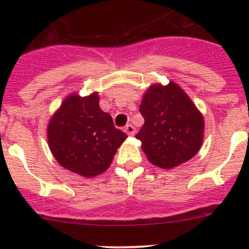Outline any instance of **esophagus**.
I'll return each mask as SVG.
<instances>
[{
    "label": "esophagus",
    "instance_id": "obj_1",
    "mask_svg": "<svg viewBox=\"0 0 249 249\" xmlns=\"http://www.w3.org/2000/svg\"><path fill=\"white\" fill-rule=\"evenodd\" d=\"M124 131L126 132V134L129 135V136H134V135H135V127L132 126L131 124H129V125H126V126H125Z\"/></svg>",
    "mask_w": 249,
    "mask_h": 249
}]
</instances>
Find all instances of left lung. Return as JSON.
Listing matches in <instances>:
<instances>
[{
	"instance_id": "left-lung-1",
	"label": "left lung",
	"mask_w": 249,
	"mask_h": 249,
	"mask_svg": "<svg viewBox=\"0 0 249 249\" xmlns=\"http://www.w3.org/2000/svg\"><path fill=\"white\" fill-rule=\"evenodd\" d=\"M140 112L144 118L136 139L147 159L161 169H173L200 150L205 122L184 90L170 80L152 84L143 94Z\"/></svg>"
}]
</instances>
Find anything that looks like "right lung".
<instances>
[{"instance_id": "add662e5", "label": "right lung", "mask_w": 249, "mask_h": 249, "mask_svg": "<svg viewBox=\"0 0 249 249\" xmlns=\"http://www.w3.org/2000/svg\"><path fill=\"white\" fill-rule=\"evenodd\" d=\"M97 92L71 94L52 115L48 144L56 161L83 177L104 173L112 164L126 134L115 129L112 117L100 108Z\"/></svg>"}]
</instances>
